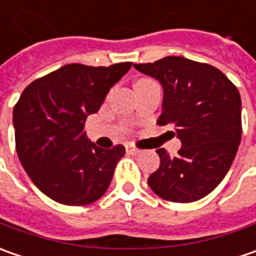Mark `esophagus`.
Here are the masks:
<instances>
[{
  "mask_svg": "<svg viewBox=\"0 0 256 256\" xmlns=\"http://www.w3.org/2000/svg\"><path fill=\"white\" fill-rule=\"evenodd\" d=\"M126 152L131 154V155H140V154L142 152V150H140V148H136L135 145L130 144V145H126Z\"/></svg>",
  "mask_w": 256,
  "mask_h": 256,
  "instance_id": "34e87169",
  "label": "esophagus"
}]
</instances>
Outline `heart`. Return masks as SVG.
Listing matches in <instances>:
<instances>
[{"mask_svg":"<svg viewBox=\"0 0 256 256\" xmlns=\"http://www.w3.org/2000/svg\"><path fill=\"white\" fill-rule=\"evenodd\" d=\"M141 81H146V80H141ZM138 82H140V81H138Z\"/></svg>","mask_w":256,"mask_h":256,"instance_id":"heart-1","label":"heart"}]
</instances>
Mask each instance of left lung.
<instances>
[{
	"label": "left lung",
	"instance_id": "8db88e82",
	"mask_svg": "<svg viewBox=\"0 0 256 256\" xmlns=\"http://www.w3.org/2000/svg\"><path fill=\"white\" fill-rule=\"evenodd\" d=\"M164 86L158 125H172L182 142L176 156L158 150L161 165L148 185L171 202H194L214 191L241 142V95L215 66L184 56L134 65Z\"/></svg>",
	"mask_w": 256,
	"mask_h": 256
}]
</instances>
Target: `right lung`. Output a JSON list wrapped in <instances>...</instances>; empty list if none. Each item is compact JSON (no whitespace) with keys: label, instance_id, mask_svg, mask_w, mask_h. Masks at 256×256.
Here are the masks:
<instances>
[{"label":"right lung","instance_id":"right-lung-1","mask_svg":"<svg viewBox=\"0 0 256 256\" xmlns=\"http://www.w3.org/2000/svg\"><path fill=\"white\" fill-rule=\"evenodd\" d=\"M131 65H64L32 81L15 104L18 158L35 186L51 200L81 206L108 190L125 148H98L86 140L84 122Z\"/></svg>","mask_w":256,"mask_h":256}]
</instances>
